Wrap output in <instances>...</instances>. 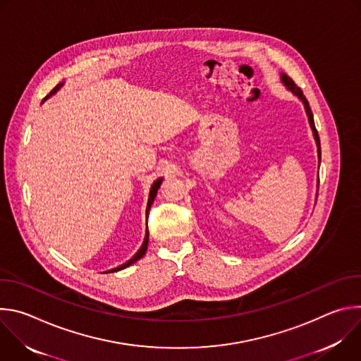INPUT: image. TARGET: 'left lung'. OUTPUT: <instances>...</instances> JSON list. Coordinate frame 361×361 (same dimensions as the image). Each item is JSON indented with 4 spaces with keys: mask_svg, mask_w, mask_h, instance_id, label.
Segmentation results:
<instances>
[{
    "mask_svg": "<svg viewBox=\"0 0 361 361\" xmlns=\"http://www.w3.org/2000/svg\"><path fill=\"white\" fill-rule=\"evenodd\" d=\"M281 80H283V82H284V85L291 91V92H294L302 102H304V109H305V111H307V116H308V123H310V126H312V130H313V134H314V138H316V142H317V147H319V159H322V149H320V138H319V133H317V130H316V126H314V118H313V113H312V109H310V106H308V101H307V98L304 97V94H302V91H301V88L288 77V75H286L284 73L281 74Z\"/></svg>",
    "mask_w": 361,
    "mask_h": 361,
    "instance_id": "left-lung-1",
    "label": "left lung"
}]
</instances>
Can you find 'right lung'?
Listing matches in <instances>:
<instances>
[{"label": "right lung", "instance_id": "1", "mask_svg": "<svg viewBox=\"0 0 361 361\" xmlns=\"http://www.w3.org/2000/svg\"><path fill=\"white\" fill-rule=\"evenodd\" d=\"M60 88V85H57V87H54V90L53 91H49V94L47 95V97H49L51 94H54L57 90ZM161 181H163V178H159L157 181H154V184L151 185V190H149V197H148V202H147V216H148V212H149V209H151V204H152V201H154V198H156V195H157V191H159V188H160V185H161ZM147 245H148V228H147V233H145V238H144V243H142V245L140 247V250L133 255V259H130L127 263H124L123 266H120V267H117V269H113V270H110V271H107V273H114V271H120V270H123V269H126V267H128V266H131L133 263H135L137 260H140L141 257L145 254V251H147Z\"/></svg>", "mask_w": 361, "mask_h": 361}]
</instances>
